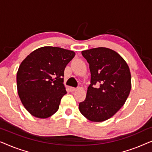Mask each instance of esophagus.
<instances>
[{
	"label": "esophagus",
	"mask_w": 152,
	"mask_h": 152,
	"mask_svg": "<svg viewBox=\"0 0 152 152\" xmlns=\"http://www.w3.org/2000/svg\"><path fill=\"white\" fill-rule=\"evenodd\" d=\"M70 90H71L72 91H75L77 90V88H74V87H71V88H70Z\"/></svg>",
	"instance_id": "obj_1"
}]
</instances>
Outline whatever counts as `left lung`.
<instances>
[{
  "label": "left lung",
  "instance_id": "left-lung-1",
  "mask_svg": "<svg viewBox=\"0 0 152 152\" xmlns=\"http://www.w3.org/2000/svg\"><path fill=\"white\" fill-rule=\"evenodd\" d=\"M82 54L89 64L91 75L86 99L79 109L91 121H105L119 111L129 95V68L119 54L107 48L86 50Z\"/></svg>",
  "mask_w": 152,
  "mask_h": 152
}]
</instances>
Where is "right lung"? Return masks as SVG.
<instances>
[{"label": "right lung", "mask_w": 152, "mask_h": 152, "mask_svg": "<svg viewBox=\"0 0 152 152\" xmlns=\"http://www.w3.org/2000/svg\"><path fill=\"white\" fill-rule=\"evenodd\" d=\"M75 53L58 47L45 46L31 53L18 68V96L34 117L47 118L59 109L67 92L63 84L64 70Z\"/></svg>", "instance_id": "obj_1"}]
</instances>
